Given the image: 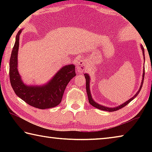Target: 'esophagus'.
Listing matches in <instances>:
<instances>
[{"instance_id": "34e87169", "label": "esophagus", "mask_w": 152, "mask_h": 152, "mask_svg": "<svg viewBox=\"0 0 152 152\" xmlns=\"http://www.w3.org/2000/svg\"><path fill=\"white\" fill-rule=\"evenodd\" d=\"M76 68L79 72H83L84 70H85L86 65H85V64H84V62H83V61H80L76 64Z\"/></svg>"}]
</instances>
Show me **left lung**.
I'll use <instances>...</instances> for the list:
<instances>
[{
	"mask_svg": "<svg viewBox=\"0 0 152 152\" xmlns=\"http://www.w3.org/2000/svg\"><path fill=\"white\" fill-rule=\"evenodd\" d=\"M141 49H142V51H143V56H145V54H144V49L142 45L141 46ZM84 76H85V78H86V92H87V95H88V101L90 102V104H91L92 106L94 107L95 108H97V109H99L100 110H106V111H109V112H113V111H116L117 110H119L121 109V108L125 107L126 105L127 104L129 103V102L133 101V99H135V98L137 96L138 94L140 93V92L141 91V88H142V85H143V80H144V76H145V70L143 69V80H142V82H141V86H140V88L139 89V91H137V93L135 94V95H134L132 99L129 100L125 103H123V104L120 105L119 107H115V108H108V107H105L102 106V105H100L99 104H97L92 99V96H91V91H90V88H89V84H90V77L87 74H84Z\"/></svg>",
	"mask_w": 152,
	"mask_h": 152,
	"instance_id": "1",
	"label": "left lung"
}]
</instances>
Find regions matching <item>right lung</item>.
I'll list each match as a JSON object with an SVG mask.
<instances>
[{
	"instance_id": "add662e5",
	"label": "right lung",
	"mask_w": 152,
	"mask_h": 152,
	"mask_svg": "<svg viewBox=\"0 0 152 152\" xmlns=\"http://www.w3.org/2000/svg\"><path fill=\"white\" fill-rule=\"evenodd\" d=\"M20 30L16 36L9 63V77L11 86L18 96L28 104L40 109L57 106L62 99L68 82L76 76L75 66H65L59 70L48 84L43 86H27L22 82L17 70V53Z\"/></svg>"
}]
</instances>
